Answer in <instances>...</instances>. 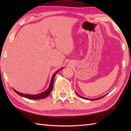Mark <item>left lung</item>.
<instances>
[{
    "instance_id": "1",
    "label": "left lung",
    "mask_w": 131,
    "mask_h": 131,
    "mask_svg": "<svg viewBox=\"0 0 131 131\" xmlns=\"http://www.w3.org/2000/svg\"><path fill=\"white\" fill-rule=\"evenodd\" d=\"M76 93L77 94V95L78 96H79L80 97H81V98H82V99H85V100H93V101H94V100H100V99H102V98H103V97H104L105 96H102V97H99V98H97V99H87V98H85V97H82V96H80L79 94H78L77 92H76Z\"/></svg>"
}]
</instances>
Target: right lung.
Listing matches in <instances>:
<instances>
[{
    "mask_svg": "<svg viewBox=\"0 0 131 131\" xmlns=\"http://www.w3.org/2000/svg\"><path fill=\"white\" fill-rule=\"evenodd\" d=\"M62 68H61L60 69H59L58 71H57L56 73L53 75V76L52 77V79H51V83H50V85H49V87H48V88L47 89L46 91H45L43 92L39 93V94H23V93H19L18 92L16 91L15 90H14V91L16 93H17L18 95L21 96H23L25 97V98H27L28 99H32V100H39V99H44L48 96L49 94L51 93V91H52V89H53V80H54V77H55V75L56 74L58 71H59L60 70H61Z\"/></svg>",
    "mask_w": 131,
    "mask_h": 131,
    "instance_id": "1",
    "label": "right lung"
}]
</instances>
